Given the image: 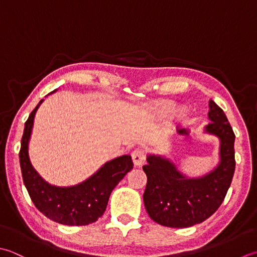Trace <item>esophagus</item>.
Segmentation results:
<instances>
[{
  "label": "esophagus",
  "instance_id": "34e87169",
  "mask_svg": "<svg viewBox=\"0 0 257 257\" xmlns=\"http://www.w3.org/2000/svg\"><path fill=\"white\" fill-rule=\"evenodd\" d=\"M132 159H133V163L135 166H142L144 164L145 159H146L145 152L141 149H136L132 153Z\"/></svg>",
  "mask_w": 257,
  "mask_h": 257
}]
</instances>
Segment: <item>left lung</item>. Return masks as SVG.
<instances>
[{
  "mask_svg": "<svg viewBox=\"0 0 257 257\" xmlns=\"http://www.w3.org/2000/svg\"><path fill=\"white\" fill-rule=\"evenodd\" d=\"M209 122L204 132L219 141V162L201 177H188L163 155L149 154L143 171L148 184L144 205L154 222L167 227H190L205 221L221 205L234 175L235 134L223 109L209 99Z\"/></svg>",
  "mask_w": 257,
  "mask_h": 257,
  "instance_id": "1",
  "label": "left lung"
}]
</instances>
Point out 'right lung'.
Listing matches in <instances>:
<instances>
[{
    "mask_svg": "<svg viewBox=\"0 0 257 257\" xmlns=\"http://www.w3.org/2000/svg\"><path fill=\"white\" fill-rule=\"evenodd\" d=\"M43 101L41 99L24 125L20 150V165L24 185L36 208L52 221L71 226L94 223L105 212L114 187L133 169L132 158L131 155H122L108 161L88 179L76 185L50 184L34 169L29 155L34 117Z\"/></svg>",
    "mask_w": 257,
    "mask_h": 257,
    "instance_id": "right-lung-1",
    "label": "right lung"
}]
</instances>
